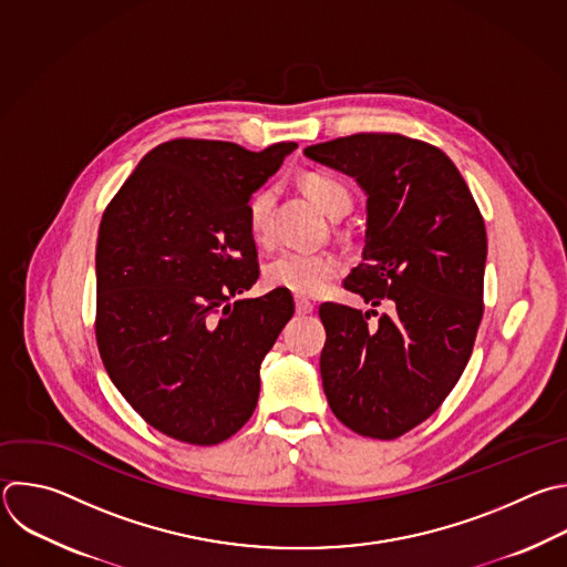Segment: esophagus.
Here are the masks:
<instances>
[{
  "label": "esophagus",
  "mask_w": 567,
  "mask_h": 567,
  "mask_svg": "<svg viewBox=\"0 0 567 567\" xmlns=\"http://www.w3.org/2000/svg\"><path fill=\"white\" fill-rule=\"evenodd\" d=\"M313 311V305L307 300V298H296V313L300 316H307Z\"/></svg>",
  "instance_id": "esophagus-1"
}]
</instances>
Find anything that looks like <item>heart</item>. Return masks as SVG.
Returning <instances> with one entry per match:
<instances>
[{
	"label": "heart",
	"mask_w": 567,
	"mask_h": 567,
	"mask_svg": "<svg viewBox=\"0 0 567 567\" xmlns=\"http://www.w3.org/2000/svg\"><path fill=\"white\" fill-rule=\"evenodd\" d=\"M305 194L320 207L331 220L342 218L351 209L349 188L324 173H307L302 177ZM276 207V188L265 186L247 205V225L258 243L271 238V214ZM340 274V260L324 251H293L285 249L265 265V282L274 289L291 291L300 298H316Z\"/></svg>",
	"instance_id": "b5f03b06"
}]
</instances>
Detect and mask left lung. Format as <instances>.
Masks as SVG:
<instances>
[{"mask_svg": "<svg viewBox=\"0 0 567 567\" xmlns=\"http://www.w3.org/2000/svg\"><path fill=\"white\" fill-rule=\"evenodd\" d=\"M305 155L358 182L367 196L362 262L344 287L369 311L320 307L324 396L360 436L392 441L430 419L458 383L483 318L487 236L454 162L399 133H355ZM375 316V311L371 309Z\"/></svg>", "mask_w": 567, "mask_h": 567, "instance_id": "1", "label": "left lung"}]
</instances>
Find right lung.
<instances>
[{
	"label": "right lung",
	"mask_w": 567,
	"mask_h": 567,
	"mask_svg": "<svg viewBox=\"0 0 567 567\" xmlns=\"http://www.w3.org/2000/svg\"><path fill=\"white\" fill-rule=\"evenodd\" d=\"M296 142L260 153L171 140L148 151L106 207L95 251V338L113 385L162 434L218 445L254 414L260 362L293 316L258 280L247 205Z\"/></svg>",
	"instance_id": "obj_1"
}]
</instances>
